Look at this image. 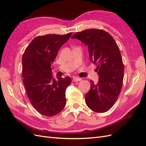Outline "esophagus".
I'll list each match as a JSON object with an SVG mask.
<instances>
[{
    "label": "esophagus",
    "instance_id": "obj_1",
    "mask_svg": "<svg viewBox=\"0 0 146 146\" xmlns=\"http://www.w3.org/2000/svg\"><path fill=\"white\" fill-rule=\"evenodd\" d=\"M82 80V79L80 78H77V77H74L72 78V82H80Z\"/></svg>",
    "mask_w": 146,
    "mask_h": 146
}]
</instances>
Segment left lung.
<instances>
[{
  "instance_id": "1",
  "label": "left lung",
  "mask_w": 146,
  "mask_h": 146,
  "mask_svg": "<svg viewBox=\"0 0 146 146\" xmlns=\"http://www.w3.org/2000/svg\"><path fill=\"white\" fill-rule=\"evenodd\" d=\"M88 47L91 62L97 66L99 82L91 81L85 95L87 106L96 113H105L116 103L122 86L123 66L119 48L111 35L101 29H91L73 35Z\"/></svg>"
}]
</instances>
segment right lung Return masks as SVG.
Here are the masks:
<instances>
[{
  "mask_svg": "<svg viewBox=\"0 0 146 146\" xmlns=\"http://www.w3.org/2000/svg\"><path fill=\"white\" fill-rule=\"evenodd\" d=\"M72 33L48 34L35 38L23 56V78L30 102L36 111L50 117L62 111L66 105V90L71 83L69 77H52L51 64L60 47Z\"/></svg>",
  "mask_w": 146,
  "mask_h": 146,
  "instance_id": "obj_1",
  "label": "right lung"
}]
</instances>
